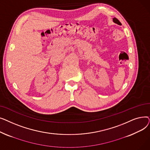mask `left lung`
Here are the masks:
<instances>
[{
	"mask_svg": "<svg viewBox=\"0 0 150 150\" xmlns=\"http://www.w3.org/2000/svg\"><path fill=\"white\" fill-rule=\"evenodd\" d=\"M113 21H114V23H117V24H118V25H122V23H121V22L118 20L117 18H113Z\"/></svg>",
	"mask_w": 150,
	"mask_h": 150,
	"instance_id": "1",
	"label": "left lung"
}]
</instances>
